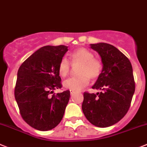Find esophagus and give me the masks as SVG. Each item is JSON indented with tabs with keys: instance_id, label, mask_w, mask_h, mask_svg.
<instances>
[{
	"instance_id": "34e87169",
	"label": "esophagus",
	"mask_w": 147,
	"mask_h": 147,
	"mask_svg": "<svg viewBox=\"0 0 147 147\" xmlns=\"http://www.w3.org/2000/svg\"><path fill=\"white\" fill-rule=\"evenodd\" d=\"M76 91H73V90H71V91H70V94H75V93H76Z\"/></svg>"
}]
</instances>
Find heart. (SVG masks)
I'll return each mask as SVG.
<instances>
[{"label": "heart", "mask_w": 147, "mask_h": 147, "mask_svg": "<svg viewBox=\"0 0 147 147\" xmlns=\"http://www.w3.org/2000/svg\"><path fill=\"white\" fill-rule=\"evenodd\" d=\"M72 66H79L77 70L78 75L67 79L64 86L73 91H78L86 86L90 79L95 80L102 72L103 64L100 59L94 57V53L85 47L77 49L70 55ZM71 70L70 62L63 58L59 62L58 72L61 78H66Z\"/></svg>", "instance_id": "b5f03b06"}]
</instances>
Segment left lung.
<instances>
[{
	"instance_id": "left-lung-1",
	"label": "left lung",
	"mask_w": 147,
	"mask_h": 147,
	"mask_svg": "<svg viewBox=\"0 0 147 147\" xmlns=\"http://www.w3.org/2000/svg\"><path fill=\"white\" fill-rule=\"evenodd\" d=\"M91 48L100 54L103 69L92 88L101 92L83 93L82 110L94 126H111L125 116L135 92L133 67L127 57L111 45L92 44Z\"/></svg>"
}]
</instances>
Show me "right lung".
Returning <instances> with one entry per match:
<instances>
[{"instance_id": "right-lung-1", "label": "right lung", "mask_w": 147, "mask_h": 147, "mask_svg": "<svg viewBox=\"0 0 147 147\" xmlns=\"http://www.w3.org/2000/svg\"><path fill=\"white\" fill-rule=\"evenodd\" d=\"M67 46H45L28 58L18 72L14 96L25 121L34 129L47 131L61 121L68 104L69 90L50 96L62 87L58 72Z\"/></svg>"}]
</instances>
